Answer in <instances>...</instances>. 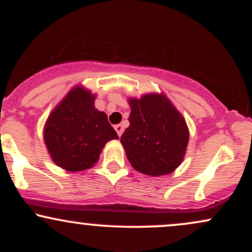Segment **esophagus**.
<instances>
[{"label": "esophagus", "mask_w": 252, "mask_h": 252, "mask_svg": "<svg viewBox=\"0 0 252 252\" xmlns=\"http://www.w3.org/2000/svg\"><path fill=\"white\" fill-rule=\"evenodd\" d=\"M115 130H116L117 135L121 136L123 134V126L122 124H117V126H115Z\"/></svg>", "instance_id": "esophagus-1"}]
</instances>
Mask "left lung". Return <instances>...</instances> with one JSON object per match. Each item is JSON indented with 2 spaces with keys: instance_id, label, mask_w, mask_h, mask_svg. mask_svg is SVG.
Here are the masks:
<instances>
[{
  "instance_id": "obj_1",
  "label": "left lung",
  "mask_w": 252,
  "mask_h": 252,
  "mask_svg": "<svg viewBox=\"0 0 252 252\" xmlns=\"http://www.w3.org/2000/svg\"><path fill=\"white\" fill-rule=\"evenodd\" d=\"M129 104L130 126L121 136L129 162L143 174H169L181 163L189 144L184 117L164 94H146Z\"/></svg>"
}]
</instances>
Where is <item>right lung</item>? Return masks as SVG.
<instances>
[{
    "label": "right lung",
    "instance_id": "1",
    "mask_svg": "<svg viewBox=\"0 0 252 252\" xmlns=\"http://www.w3.org/2000/svg\"><path fill=\"white\" fill-rule=\"evenodd\" d=\"M53 161L68 172L91 168L110 140L118 135L108 116L94 108V96L74 88L52 111L43 131Z\"/></svg>",
    "mask_w": 252,
    "mask_h": 252
}]
</instances>
